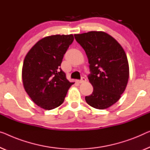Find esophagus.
Listing matches in <instances>:
<instances>
[{"instance_id": "obj_1", "label": "esophagus", "mask_w": 150, "mask_h": 150, "mask_svg": "<svg viewBox=\"0 0 150 150\" xmlns=\"http://www.w3.org/2000/svg\"><path fill=\"white\" fill-rule=\"evenodd\" d=\"M86 81V78H85L84 77L81 78V80H78L77 82L79 83H84Z\"/></svg>"}]
</instances>
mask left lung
Wrapping results in <instances>:
<instances>
[{"mask_svg":"<svg viewBox=\"0 0 150 150\" xmlns=\"http://www.w3.org/2000/svg\"><path fill=\"white\" fill-rule=\"evenodd\" d=\"M86 53L91 73L88 79L93 92L85 99L93 108L103 110L115 104L126 89L129 67L124 49L110 35L91 31L75 34Z\"/></svg>","mask_w":150,"mask_h":150,"instance_id":"obj_1","label":"left lung"}]
</instances>
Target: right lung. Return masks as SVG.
Segmentation results:
<instances>
[{
  "label": "right lung",
  "instance_id": "add662e5",
  "mask_svg": "<svg viewBox=\"0 0 150 150\" xmlns=\"http://www.w3.org/2000/svg\"><path fill=\"white\" fill-rule=\"evenodd\" d=\"M73 34L52 35L40 40L27 53L22 67L24 89L32 101L44 110L63 103L70 87L60 68L62 58L73 42Z\"/></svg>",
  "mask_w": 150,
  "mask_h": 150
}]
</instances>
